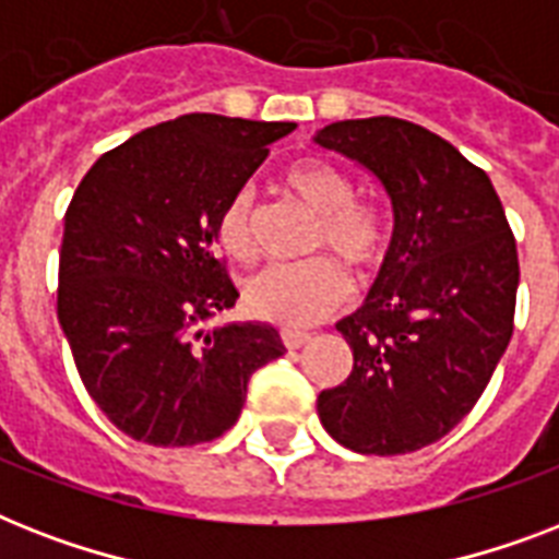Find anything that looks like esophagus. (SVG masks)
<instances>
[{"instance_id": "1", "label": "esophagus", "mask_w": 559, "mask_h": 559, "mask_svg": "<svg viewBox=\"0 0 559 559\" xmlns=\"http://www.w3.org/2000/svg\"><path fill=\"white\" fill-rule=\"evenodd\" d=\"M281 340H284V345H287L289 350H298V348H305L307 342H310V336L301 331H284L281 333Z\"/></svg>"}]
</instances>
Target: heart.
<instances>
[{
	"label": "heart",
	"instance_id": "1",
	"mask_svg": "<svg viewBox=\"0 0 559 559\" xmlns=\"http://www.w3.org/2000/svg\"><path fill=\"white\" fill-rule=\"evenodd\" d=\"M287 188L319 217L316 249L368 270L382 254V223L366 205H357V186L324 159H301L284 174ZM217 240L235 261H249L258 249L252 188H237L217 219ZM348 296V278L336 263L316 258L307 263H275L246 281L243 301L254 319L281 328H310L331 316Z\"/></svg>",
	"mask_w": 559,
	"mask_h": 559
}]
</instances>
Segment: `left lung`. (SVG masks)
<instances>
[{
	"mask_svg": "<svg viewBox=\"0 0 559 559\" xmlns=\"http://www.w3.org/2000/svg\"><path fill=\"white\" fill-rule=\"evenodd\" d=\"M313 142L368 170L394 211L366 301L336 322L354 368L319 394V420L359 455L415 452L476 406L511 342L516 240L490 177L424 127L354 118Z\"/></svg>",
	"mask_w": 559,
	"mask_h": 559,
	"instance_id": "left-lung-1",
	"label": "left lung"
}]
</instances>
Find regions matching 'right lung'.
Here are the masks:
<instances>
[{"instance_id":"obj_1","label":"right lung","mask_w":559,"mask_h":559,"mask_svg":"<svg viewBox=\"0 0 559 559\" xmlns=\"http://www.w3.org/2000/svg\"><path fill=\"white\" fill-rule=\"evenodd\" d=\"M293 130L179 116L104 153L74 191L57 319L90 397L135 441H214L237 424L249 377L287 350L266 322L200 324L237 301L219 211Z\"/></svg>"}]
</instances>
